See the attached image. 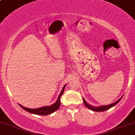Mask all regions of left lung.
Listing matches in <instances>:
<instances>
[{
    "label": "left lung",
    "mask_w": 135,
    "mask_h": 135,
    "mask_svg": "<svg viewBox=\"0 0 135 135\" xmlns=\"http://www.w3.org/2000/svg\"><path fill=\"white\" fill-rule=\"evenodd\" d=\"M122 97H121L119 100H118L116 102H115V103H114L111 104L106 105H101V106H99V107H93V106H92V105H89V104H87V103H86V101H85V99H84V98H83V101H84V105H85L87 108H89V109L92 110V111H94L102 112V111H106V110L109 109H110L111 108H112V107L114 106V105H116V104H118L120 101V100H121V99H122Z\"/></svg>",
    "instance_id": "left-lung-1"
}]
</instances>
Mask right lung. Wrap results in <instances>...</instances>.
<instances>
[{
    "instance_id": "obj_1",
    "label": "right lung",
    "mask_w": 135,
    "mask_h": 135,
    "mask_svg": "<svg viewBox=\"0 0 135 135\" xmlns=\"http://www.w3.org/2000/svg\"><path fill=\"white\" fill-rule=\"evenodd\" d=\"M66 85H65L63 87V88L61 90V92L60 94L59 97H58L57 100L55 104H52L51 105H49V106H44L42 107V108H38V109H30V108H24V107L21 105V104H19L20 105V107H21L23 109L25 110L27 112L30 113H32V114H38V115H48L50 114H51L53 113V112H55V111L58 109V108H60V98L61 96L62 95V94H63V92H64V89Z\"/></svg>"
}]
</instances>
